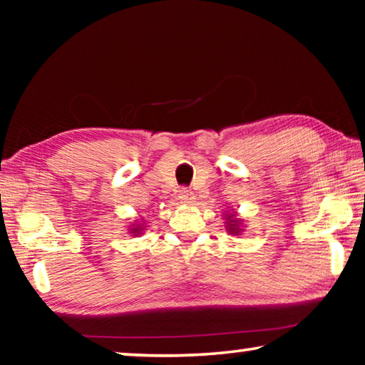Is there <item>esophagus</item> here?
<instances>
[{
    "instance_id": "34e87169",
    "label": "esophagus",
    "mask_w": 365,
    "mask_h": 365,
    "mask_svg": "<svg viewBox=\"0 0 365 365\" xmlns=\"http://www.w3.org/2000/svg\"><path fill=\"white\" fill-rule=\"evenodd\" d=\"M178 200H180L182 202H193L195 196H193V191L188 190V188H180L178 190Z\"/></svg>"
}]
</instances>
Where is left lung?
Here are the masks:
<instances>
[{
  "label": "left lung",
  "instance_id": "1",
  "mask_svg": "<svg viewBox=\"0 0 365 365\" xmlns=\"http://www.w3.org/2000/svg\"><path fill=\"white\" fill-rule=\"evenodd\" d=\"M228 219H230V217H228ZM233 222H235V220H233ZM228 232H230V233H235V232H237V233H238V230H235V228H232V227H230V230H228Z\"/></svg>",
  "mask_w": 365,
  "mask_h": 365
}]
</instances>
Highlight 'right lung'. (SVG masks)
<instances>
[{"instance_id": "right-lung-1", "label": "right lung", "mask_w": 365, "mask_h": 365, "mask_svg": "<svg viewBox=\"0 0 365 365\" xmlns=\"http://www.w3.org/2000/svg\"><path fill=\"white\" fill-rule=\"evenodd\" d=\"M133 230H135V232H137V230H138V228H133Z\"/></svg>"}]
</instances>
